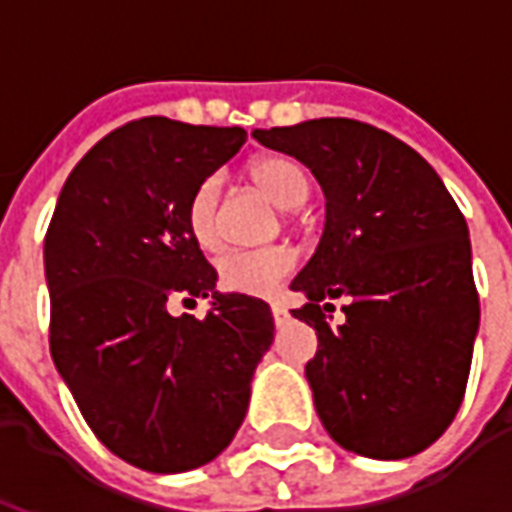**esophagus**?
<instances>
[{
    "instance_id": "34e87169",
    "label": "esophagus",
    "mask_w": 512,
    "mask_h": 512,
    "mask_svg": "<svg viewBox=\"0 0 512 512\" xmlns=\"http://www.w3.org/2000/svg\"><path fill=\"white\" fill-rule=\"evenodd\" d=\"M271 315H274V323L277 326H282V323L290 321V312L282 307V304H271Z\"/></svg>"
}]
</instances>
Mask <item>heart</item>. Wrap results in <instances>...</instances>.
<instances>
[{"mask_svg": "<svg viewBox=\"0 0 512 512\" xmlns=\"http://www.w3.org/2000/svg\"><path fill=\"white\" fill-rule=\"evenodd\" d=\"M249 175L260 189L266 191L279 208H299L307 200L310 180L307 172L285 156H263L249 167ZM219 178H205L191 194L189 208H186V227H189L194 244L213 252L222 244V230H219ZM296 255L288 246H268V249H235L219 257L216 274H219V288L238 296H274L277 288L293 274Z\"/></svg>", "mask_w": 512, "mask_h": 512, "instance_id": "obj_1", "label": "heart"}]
</instances>
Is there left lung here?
<instances>
[{
    "mask_svg": "<svg viewBox=\"0 0 512 512\" xmlns=\"http://www.w3.org/2000/svg\"><path fill=\"white\" fill-rule=\"evenodd\" d=\"M260 145L299 158L321 183L326 222L290 282L293 312L318 334L304 376L343 450L400 461L439 439L461 408L480 299L469 227L417 150L348 117L257 128ZM334 298L346 321L325 323Z\"/></svg>",
    "mask_w": 512,
    "mask_h": 512,
    "instance_id": "obj_1",
    "label": "left lung"
}]
</instances>
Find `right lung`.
Returning a JSON list of instances; mask_svg holds the SVG:
<instances>
[{
	"instance_id": "add662e5",
	"label": "right lung",
	"mask_w": 512,
	"mask_h": 512,
	"mask_svg": "<svg viewBox=\"0 0 512 512\" xmlns=\"http://www.w3.org/2000/svg\"><path fill=\"white\" fill-rule=\"evenodd\" d=\"M244 142L238 126L134 120L73 167L51 216V359L98 441L145 472H189L233 441L274 340L266 301L219 293L186 227L191 194ZM178 298L212 310L175 319Z\"/></svg>"
}]
</instances>
